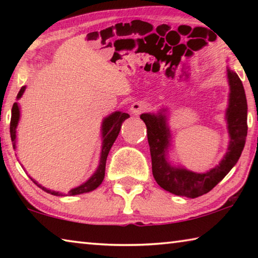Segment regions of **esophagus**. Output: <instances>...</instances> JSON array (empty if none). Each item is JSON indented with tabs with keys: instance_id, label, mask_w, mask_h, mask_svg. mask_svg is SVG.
I'll list each match as a JSON object with an SVG mask.
<instances>
[{
	"instance_id": "obj_1",
	"label": "esophagus",
	"mask_w": 258,
	"mask_h": 258,
	"mask_svg": "<svg viewBox=\"0 0 258 258\" xmlns=\"http://www.w3.org/2000/svg\"><path fill=\"white\" fill-rule=\"evenodd\" d=\"M148 109H149V103L147 101H137L131 106V112L134 113V115H139V113L146 111Z\"/></svg>"
}]
</instances>
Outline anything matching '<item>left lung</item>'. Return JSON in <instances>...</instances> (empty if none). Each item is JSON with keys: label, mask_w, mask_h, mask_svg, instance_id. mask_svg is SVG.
Returning <instances> with one entry per match:
<instances>
[{"label": "left lung", "mask_w": 258, "mask_h": 258, "mask_svg": "<svg viewBox=\"0 0 258 258\" xmlns=\"http://www.w3.org/2000/svg\"><path fill=\"white\" fill-rule=\"evenodd\" d=\"M230 86L229 104L225 111L230 142L222 160L207 172L196 173L183 166H175L168 159L171 150V130L168 126L167 108L157 112H146L140 116L147 126L150 147L152 174L164 190L186 198H197L211 191L225 177L237 164L243 150L247 137V99L239 76L226 69Z\"/></svg>", "instance_id": "left-lung-1"}]
</instances>
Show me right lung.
I'll return each instance as SVG.
<instances>
[{"instance_id":"add662e5","label":"right lung","mask_w":258,"mask_h":258,"mask_svg":"<svg viewBox=\"0 0 258 258\" xmlns=\"http://www.w3.org/2000/svg\"><path fill=\"white\" fill-rule=\"evenodd\" d=\"M26 90V86H23L19 91L18 95H17V100H19ZM130 117L128 113L121 112V111H115L110 113V115L104 117L101 124V139H102V146H101V154H100V160H99V166L98 168L95 169V172L91 175V177L86 182L82 183L81 185L74 187L71 191L68 192V195L75 196V195H82L86 194V192L93 191L97 189V187L101 184L103 178H104V171H106V161L109 151H110L113 142L116 141L117 137H118L120 126L123 124L125 119H127ZM20 119V107L18 102H15L14 106H12V111H11V123H10V135H11V141L12 146H14V149H17V126H18ZM29 176V175H28ZM30 177V176H29ZM35 184L38 187H41L42 190H44L47 194H51L53 196H64L59 191H53L50 189H46L45 186L41 185L36 180L30 177Z\"/></svg>"}]
</instances>
